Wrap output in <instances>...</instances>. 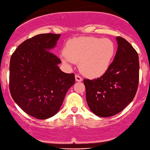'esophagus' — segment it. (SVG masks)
I'll list each match as a JSON object with an SVG mask.
<instances>
[{"mask_svg":"<svg viewBox=\"0 0 150 150\" xmlns=\"http://www.w3.org/2000/svg\"><path fill=\"white\" fill-rule=\"evenodd\" d=\"M75 79H76V81H82V78L81 77V76L76 74L75 76Z\"/></svg>","mask_w":150,"mask_h":150,"instance_id":"34e87169","label":"esophagus"}]
</instances>
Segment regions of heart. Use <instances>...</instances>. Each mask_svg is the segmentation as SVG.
<instances>
[{
    "instance_id": "obj_1",
    "label": "heart",
    "mask_w": 150,
    "mask_h": 150,
    "mask_svg": "<svg viewBox=\"0 0 150 150\" xmlns=\"http://www.w3.org/2000/svg\"><path fill=\"white\" fill-rule=\"evenodd\" d=\"M65 63H79L83 74L95 78L103 75L109 69L115 54V45L109 38L81 37L66 43Z\"/></svg>"
}]
</instances>
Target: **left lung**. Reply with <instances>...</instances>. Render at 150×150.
I'll return each mask as SVG.
<instances>
[{
    "label": "left lung",
    "mask_w": 150,
    "mask_h": 150,
    "mask_svg": "<svg viewBox=\"0 0 150 150\" xmlns=\"http://www.w3.org/2000/svg\"><path fill=\"white\" fill-rule=\"evenodd\" d=\"M117 50L108 70L97 79H84L88 106L102 117L123 110L133 100L139 86L138 53L125 38L117 36Z\"/></svg>",
    "instance_id": "obj_1"
}]
</instances>
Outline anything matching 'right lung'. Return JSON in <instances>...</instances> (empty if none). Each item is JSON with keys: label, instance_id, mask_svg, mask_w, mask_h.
<instances>
[{"label": "right lung", "instance_id": "right-lung-1", "mask_svg": "<svg viewBox=\"0 0 150 150\" xmlns=\"http://www.w3.org/2000/svg\"><path fill=\"white\" fill-rule=\"evenodd\" d=\"M60 34L43 33L25 40L10 60L9 90L17 105L38 120L54 116L66 93L74 84V74H66L57 65L61 60L53 54Z\"/></svg>", "mask_w": 150, "mask_h": 150}]
</instances>
